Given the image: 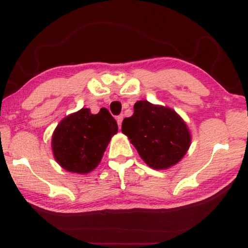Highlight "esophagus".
Listing matches in <instances>:
<instances>
[{"mask_svg":"<svg viewBox=\"0 0 248 248\" xmlns=\"http://www.w3.org/2000/svg\"><path fill=\"white\" fill-rule=\"evenodd\" d=\"M116 121H117V124H118V127L121 128V125H122V122H123V115H118L116 117Z\"/></svg>","mask_w":248,"mask_h":248,"instance_id":"esophagus-1","label":"esophagus"}]
</instances>
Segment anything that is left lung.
Returning a JSON list of instances; mask_svg holds the SVG:
<instances>
[{
	"instance_id": "left-lung-1",
	"label": "left lung",
	"mask_w": 248,
	"mask_h": 248,
	"mask_svg": "<svg viewBox=\"0 0 248 248\" xmlns=\"http://www.w3.org/2000/svg\"><path fill=\"white\" fill-rule=\"evenodd\" d=\"M122 132L154 169L175 166L191 145V133L183 118L171 108L147 100L135 103L133 115L122 123Z\"/></svg>"
}]
</instances>
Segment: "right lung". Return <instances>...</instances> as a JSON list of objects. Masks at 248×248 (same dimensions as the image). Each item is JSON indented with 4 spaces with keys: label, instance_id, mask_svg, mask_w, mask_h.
Segmentation results:
<instances>
[{
    "label": "right lung",
    "instance_id": "right-lung-1",
    "mask_svg": "<svg viewBox=\"0 0 248 248\" xmlns=\"http://www.w3.org/2000/svg\"><path fill=\"white\" fill-rule=\"evenodd\" d=\"M117 131L116 121L106 108L96 115L89 108H82L56 126L52 137L54 158L67 171L88 174L99 165Z\"/></svg>",
    "mask_w": 248,
    "mask_h": 248
}]
</instances>
